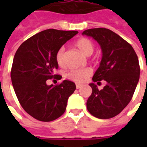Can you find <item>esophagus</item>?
<instances>
[{
	"instance_id": "34e87169",
	"label": "esophagus",
	"mask_w": 147,
	"mask_h": 147,
	"mask_svg": "<svg viewBox=\"0 0 147 147\" xmlns=\"http://www.w3.org/2000/svg\"><path fill=\"white\" fill-rule=\"evenodd\" d=\"M83 86V84H80V83H76V88L77 89H80Z\"/></svg>"
}]
</instances>
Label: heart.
Instances as JSON below:
<instances>
[{"mask_svg": "<svg viewBox=\"0 0 147 147\" xmlns=\"http://www.w3.org/2000/svg\"><path fill=\"white\" fill-rule=\"evenodd\" d=\"M76 46L86 56H90L92 54L94 45L90 39L82 38L76 42ZM56 61L60 67H64L65 65L64 59V48L61 47L58 49L56 54ZM92 73V71L90 68H76L68 71L66 75L68 80L75 81L76 83H83L85 82Z\"/></svg>", "mask_w": 147, "mask_h": 147, "instance_id": "obj_1", "label": "heart"}]
</instances>
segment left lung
I'll return each mask as SVG.
<instances>
[{
    "label": "left lung",
    "mask_w": 147,
    "mask_h": 147,
    "mask_svg": "<svg viewBox=\"0 0 147 147\" xmlns=\"http://www.w3.org/2000/svg\"><path fill=\"white\" fill-rule=\"evenodd\" d=\"M83 35L97 41L102 52L99 67L92 78L94 83H90L92 94L86 108L94 117L109 119L120 113L132 98L140 75L139 59L128 42L109 29H88ZM102 80L107 85L98 90L94 83Z\"/></svg>",
    "instance_id": "left-lung-1"
}]
</instances>
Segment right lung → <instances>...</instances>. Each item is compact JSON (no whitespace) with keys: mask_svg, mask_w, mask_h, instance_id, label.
Wrapping results in <instances>:
<instances>
[{"mask_svg":"<svg viewBox=\"0 0 147 147\" xmlns=\"http://www.w3.org/2000/svg\"><path fill=\"white\" fill-rule=\"evenodd\" d=\"M76 34V30H43L23 42L15 54L12 86L21 106L36 120L49 122L62 116L76 90V84L69 80L57 86H49L46 81L61 79L54 75L58 68L57 52Z\"/></svg>","mask_w":147,"mask_h":147,"instance_id":"right-lung-1","label":"right lung"}]
</instances>
